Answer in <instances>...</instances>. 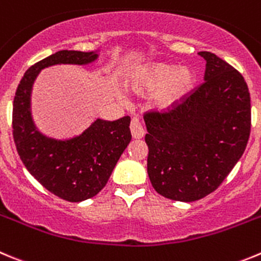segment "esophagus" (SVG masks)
Masks as SVG:
<instances>
[{
	"label": "esophagus",
	"instance_id": "34e87169",
	"mask_svg": "<svg viewBox=\"0 0 261 261\" xmlns=\"http://www.w3.org/2000/svg\"><path fill=\"white\" fill-rule=\"evenodd\" d=\"M130 130H131V135H133L134 139H142L145 134L144 128H143L142 123L139 122L138 118L131 119Z\"/></svg>",
	"mask_w": 261,
	"mask_h": 261
}]
</instances>
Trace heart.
<instances>
[{
    "label": "heart",
    "mask_w": 261,
    "mask_h": 261,
    "mask_svg": "<svg viewBox=\"0 0 261 261\" xmlns=\"http://www.w3.org/2000/svg\"><path fill=\"white\" fill-rule=\"evenodd\" d=\"M192 68L166 62H150L136 68L127 79V87L136 96L152 97L157 113L169 114L186 104L196 87Z\"/></svg>",
    "instance_id": "heart-1"
}]
</instances>
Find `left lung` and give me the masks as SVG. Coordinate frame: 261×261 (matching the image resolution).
<instances>
[{"mask_svg": "<svg viewBox=\"0 0 261 261\" xmlns=\"http://www.w3.org/2000/svg\"><path fill=\"white\" fill-rule=\"evenodd\" d=\"M204 82L177 111L148 113V176L161 196L193 202L215 191L242 157L251 128L247 84L210 51Z\"/></svg>", "mask_w": 261, "mask_h": 261, "instance_id": "8db88e82", "label": "left lung"}]
</instances>
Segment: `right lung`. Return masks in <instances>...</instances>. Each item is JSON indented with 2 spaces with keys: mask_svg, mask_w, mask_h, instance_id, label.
Here are the masks:
<instances>
[{
  "mask_svg": "<svg viewBox=\"0 0 261 261\" xmlns=\"http://www.w3.org/2000/svg\"><path fill=\"white\" fill-rule=\"evenodd\" d=\"M99 50H60L32 65L14 97V142L29 174L48 192L69 202L96 196L106 187L117 161L131 142L130 117L96 118L80 135L57 139L40 131L32 116V90L42 69L53 65H89Z\"/></svg>",
  "mask_w": 261,
  "mask_h": 261,
  "instance_id": "right-lung-1",
  "label": "right lung"
}]
</instances>
